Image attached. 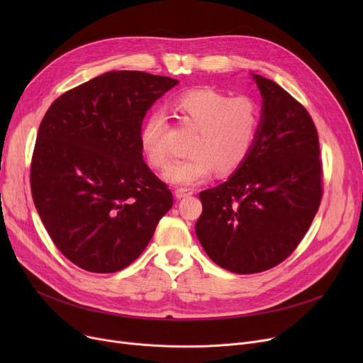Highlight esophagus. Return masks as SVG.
Returning a JSON list of instances; mask_svg holds the SVG:
<instances>
[{"label":"esophagus","mask_w":363,"mask_h":363,"mask_svg":"<svg viewBox=\"0 0 363 363\" xmlns=\"http://www.w3.org/2000/svg\"><path fill=\"white\" fill-rule=\"evenodd\" d=\"M194 194V189L193 188H185V186H179L175 189V196L178 199H182V197H189Z\"/></svg>","instance_id":"esophagus-1"}]
</instances>
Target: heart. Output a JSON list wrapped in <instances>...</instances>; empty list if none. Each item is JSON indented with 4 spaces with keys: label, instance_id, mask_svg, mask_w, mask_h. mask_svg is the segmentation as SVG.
Listing matches in <instances>:
<instances>
[{
    "label": "heart",
    "instance_id": "heart-1",
    "mask_svg": "<svg viewBox=\"0 0 363 363\" xmlns=\"http://www.w3.org/2000/svg\"><path fill=\"white\" fill-rule=\"evenodd\" d=\"M181 122L196 129L188 144V157L166 170V179L193 185L212 177L231 175L249 159L255 147L260 107L249 95H230L212 88H194L174 100ZM140 145L147 162L155 169H166L174 159L170 126L162 111H152L140 129Z\"/></svg>",
    "mask_w": 363,
    "mask_h": 363
}]
</instances>
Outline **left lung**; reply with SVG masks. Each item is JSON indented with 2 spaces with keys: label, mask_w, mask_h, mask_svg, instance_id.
Returning <instances> with one entry per match:
<instances>
[{
  "label": "left lung",
  "mask_w": 363,
  "mask_h": 363,
  "mask_svg": "<svg viewBox=\"0 0 363 363\" xmlns=\"http://www.w3.org/2000/svg\"><path fill=\"white\" fill-rule=\"evenodd\" d=\"M263 107L249 159L226 182L199 194L196 234L218 266L268 271L306 235L322 189L319 138L309 111L278 84L253 74Z\"/></svg>",
  "instance_id": "left-lung-1"
}]
</instances>
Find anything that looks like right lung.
I'll return each instance as SVG.
<instances>
[{"label": "right lung", "mask_w": 363, "mask_h": 363, "mask_svg": "<svg viewBox=\"0 0 363 363\" xmlns=\"http://www.w3.org/2000/svg\"><path fill=\"white\" fill-rule=\"evenodd\" d=\"M178 84L145 72H107L62 94L38 129L35 207L57 249L88 272L126 268L174 204L143 159L147 110Z\"/></svg>", "instance_id": "add662e5"}]
</instances>
